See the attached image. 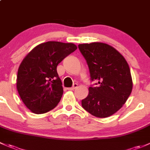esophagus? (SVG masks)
Returning <instances> with one entry per match:
<instances>
[{
	"instance_id": "34e87169",
	"label": "esophagus",
	"mask_w": 150,
	"mask_h": 150,
	"mask_svg": "<svg viewBox=\"0 0 150 150\" xmlns=\"http://www.w3.org/2000/svg\"><path fill=\"white\" fill-rule=\"evenodd\" d=\"M77 87H78V84H77V83H75V84H73V86L71 88H69L68 90H70V91H73V90H75Z\"/></svg>"
}]
</instances>
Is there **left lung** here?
I'll return each instance as SVG.
<instances>
[{"label":"left lung","instance_id":"8db88e82","mask_svg":"<svg viewBox=\"0 0 150 150\" xmlns=\"http://www.w3.org/2000/svg\"><path fill=\"white\" fill-rule=\"evenodd\" d=\"M78 48L86 59L91 80L99 84L89 88L82 106L96 117H108L120 109L132 93L133 83L128 63L107 44H81Z\"/></svg>","mask_w":150,"mask_h":150}]
</instances>
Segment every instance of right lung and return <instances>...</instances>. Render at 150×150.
I'll list each match as a JSON object with an SVG mask.
<instances>
[{
    "mask_svg": "<svg viewBox=\"0 0 150 150\" xmlns=\"http://www.w3.org/2000/svg\"><path fill=\"white\" fill-rule=\"evenodd\" d=\"M76 50L72 43L47 42L38 45L23 58L18 70L16 87L31 112L42 114L57 106L63 94L57 66Z\"/></svg>",
    "mask_w": 150,
    "mask_h": 150,
    "instance_id": "1",
    "label": "right lung"
}]
</instances>
